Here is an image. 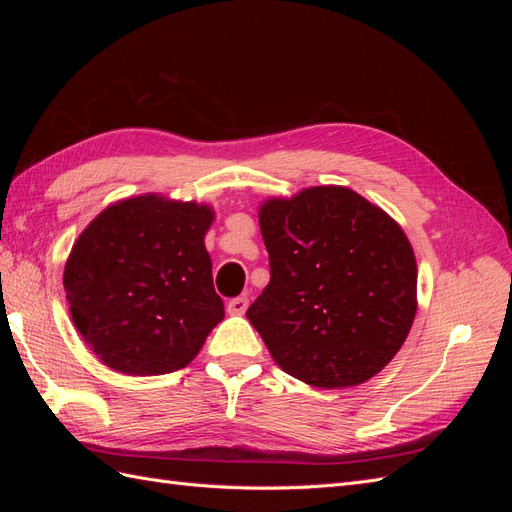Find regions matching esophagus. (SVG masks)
I'll list each match as a JSON object with an SVG mask.
<instances>
[{
    "label": "esophagus",
    "mask_w": 512,
    "mask_h": 512,
    "mask_svg": "<svg viewBox=\"0 0 512 512\" xmlns=\"http://www.w3.org/2000/svg\"><path fill=\"white\" fill-rule=\"evenodd\" d=\"M226 307H228V314L241 316V314H245V309L250 307V301H247V297H235V299L228 301Z\"/></svg>",
    "instance_id": "1"
}]
</instances>
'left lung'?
I'll return each mask as SVG.
<instances>
[{
  "instance_id": "1",
  "label": "left lung",
  "mask_w": 512,
  "mask_h": 512,
  "mask_svg": "<svg viewBox=\"0 0 512 512\" xmlns=\"http://www.w3.org/2000/svg\"><path fill=\"white\" fill-rule=\"evenodd\" d=\"M271 282L247 309L292 378L356 386L391 363L416 314V258L401 226L342 185L269 198L258 211Z\"/></svg>"
}]
</instances>
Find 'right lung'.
<instances>
[{
	"mask_svg": "<svg viewBox=\"0 0 512 512\" xmlns=\"http://www.w3.org/2000/svg\"><path fill=\"white\" fill-rule=\"evenodd\" d=\"M213 209L158 194L106 207L72 245L64 288L76 331L128 376L188 365L224 318L205 235Z\"/></svg>",
	"mask_w": 512,
	"mask_h": 512,
	"instance_id": "add662e5",
	"label": "right lung"
}]
</instances>
